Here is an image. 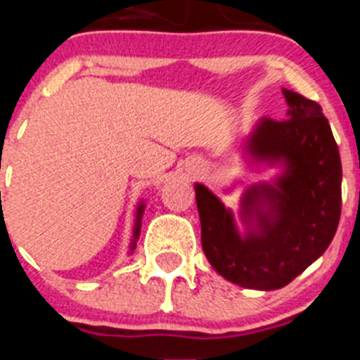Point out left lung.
Returning a JSON list of instances; mask_svg holds the SVG:
<instances>
[{
	"instance_id": "8db88e82",
	"label": "left lung",
	"mask_w": 360,
	"mask_h": 360,
	"mask_svg": "<svg viewBox=\"0 0 360 360\" xmlns=\"http://www.w3.org/2000/svg\"><path fill=\"white\" fill-rule=\"evenodd\" d=\"M288 119H262L247 151L257 162L283 164L272 184L243 195L240 236L234 216L196 184L202 247L219 276L240 287L276 290L297 278L328 249L341 218L342 167L328 119L317 103L283 90Z\"/></svg>"
}]
</instances>
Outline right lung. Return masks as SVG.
Wrapping results in <instances>:
<instances>
[{"instance_id":"add662e5","label":"right lung","mask_w":360,"mask_h":360,"mask_svg":"<svg viewBox=\"0 0 360 360\" xmlns=\"http://www.w3.org/2000/svg\"><path fill=\"white\" fill-rule=\"evenodd\" d=\"M142 212H144V203H141L139 205V209H136V224H135V232H133V241H131V247L129 249H135V241L136 238H139V234H141V219H142Z\"/></svg>"}]
</instances>
